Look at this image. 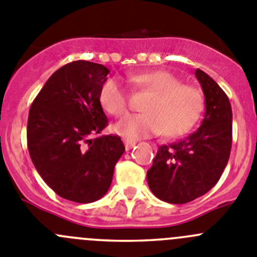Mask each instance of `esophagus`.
I'll return each mask as SVG.
<instances>
[{
  "label": "esophagus",
  "mask_w": 257,
  "mask_h": 257,
  "mask_svg": "<svg viewBox=\"0 0 257 257\" xmlns=\"http://www.w3.org/2000/svg\"><path fill=\"white\" fill-rule=\"evenodd\" d=\"M124 146H125V150L126 151H129V150H132L136 146V142L134 141H124Z\"/></svg>",
  "instance_id": "obj_1"
}]
</instances>
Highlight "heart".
<instances>
[{
    "label": "heart",
    "instance_id": "heart-1",
    "mask_svg": "<svg viewBox=\"0 0 257 257\" xmlns=\"http://www.w3.org/2000/svg\"><path fill=\"white\" fill-rule=\"evenodd\" d=\"M132 82L149 89L154 96L146 103V114L128 115L112 125V132L125 140L136 141L160 133L169 138L179 137L191 131L202 114L205 107L202 92L183 84L169 71L138 74L132 78ZM98 101L101 107L112 116H121L128 111L126 89L114 78L101 85Z\"/></svg>",
    "mask_w": 257,
    "mask_h": 257
}]
</instances>
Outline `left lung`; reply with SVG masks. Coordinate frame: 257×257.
Returning a JSON list of instances; mask_svg holds the SVG:
<instances>
[{
  "label": "left lung",
  "mask_w": 257,
  "mask_h": 257,
  "mask_svg": "<svg viewBox=\"0 0 257 257\" xmlns=\"http://www.w3.org/2000/svg\"><path fill=\"white\" fill-rule=\"evenodd\" d=\"M205 96L200 128L184 140L160 146L151 169L149 187L169 203H187L218 183L232 149V106L223 89L205 71L195 73Z\"/></svg>",
  "instance_id": "8db88e82"
}]
</instances>
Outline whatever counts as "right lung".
I'll return each mask as SVG.
<instances>
[{
  "label": "right lung",
  "instance_id": "obj_1",
  "mask_svg": "<svg viewBox=\"0 0 257 257\" xmlns=\"http://www.w3.org/2000/svg\"><path fill=\"white\" fill-rule=\"evenodd\" d=\"M108 73L84 60L66 64L48 78L29 110L32 161L47 186L73 202L103 197L125 151L119 136L91 138L107 125L98 93Z\"/></svg>",
  "mask_w": 257,
  "mask_h": 257
}]
</instances>
